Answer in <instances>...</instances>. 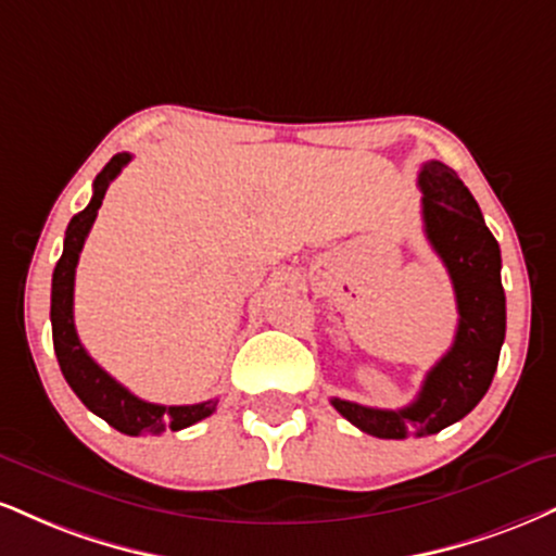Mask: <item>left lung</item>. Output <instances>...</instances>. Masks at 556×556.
<instances>
[{
    "label": "left lung",
    "mask_w": 556,
    "mask_h": 556,
    "mask_svg": "<svg viewBox=\"0 0 556 556\" xmlns=\"http://www.w3.org/2000/svg\"><path fill=\"white\" fill-rule=\"evenodd\" d=\"M425 236L451 274L458 329L451 350L427 372L422 391L404 409H372L331 399L354 427L383 440L425 438L464 419L484 399L505 342V290L500 245L477 199L447 165L430 160L419 170Z\"/></svg>",
    "instance_id": "8db88e82"
}]
</instances>
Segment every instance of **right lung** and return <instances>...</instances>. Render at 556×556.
<instances>
[{"label": "right lung", "mask_w": 556, "mask_h": 556, "mask_svg": "<svg viewBox=\"0 0 556 556\" xmlns=\"http://www.w3.org/2000/svg\"><path fill=\"white\" fill-rule=\"evenodd\" d=\"M129 152H118L109 160L103 170L92 184V199L83 212L72 217L64 236V253L56 261L51 279V331H53V352H56L59 367H62L66 383L77 393V399L105 419L113 430L124 434H160L165 430H184L217 409V399L202 401V404L186 406H163L150 404V401L137 399L129 388H124L116 378L100 367L90 354L85 352L75 329V271L79 253H83L85 238L96 223L100 204H103L105 191L111 180L129 165Z\"/></svg>", "instance_id": "obj_1"}]
</instances>
